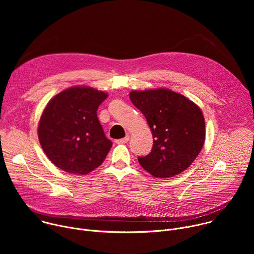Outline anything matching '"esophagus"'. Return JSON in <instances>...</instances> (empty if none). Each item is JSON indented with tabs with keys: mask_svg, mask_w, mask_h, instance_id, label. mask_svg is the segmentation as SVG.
Instances as JSON below:
<instances>
[{
	"mask_svg": "<svg viewBox=\"0 0 254 254\" xmlns=\"http://www.w3.org/2000/svg\"><path fill=\"white\" fill-rule=\"evenodd\" d=\"M128 139H129V135L127 134V135H126V136H125V137H123V138L117 139V140H116V142H117V143H126V142H127V141H128Z\"/></svg>",
	"mask_w": 254,
	"mask_h": 254,
	"instance_id": "1",
	"label": "esophagus"
}]
</instances>
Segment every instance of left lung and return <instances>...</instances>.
Here are the masks:
<instances>
[{"label": "left lung", "mask_w": 254, "mask_h": 254, "mask_svg": "<svg viewBox=\"0 0 254 254\" xmlns=\"http://www.w3.org/2000/svg\"><path fill=\"white\" fill-rule=\"evenodd\" d=\"M153 133L152 152L139 165L156 178H171L195 161L205 141V121L198 105L182 94L159 88L129 93Z\"/></svg>", "instance_id": "1"}]
</instances>
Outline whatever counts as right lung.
Instances as JSON below:
<instances>
[{
  "instance_id": "add662e5",
  "label": "right lung",
  "mask_w": 254,
  "mask_h": 254,
  "mask_svg": "<svg viewBox=\"0 0 254 254\" xmlns=\"http://www.w3.org/2000/svg\"><path fill=\"white\" fill-rule=\"evenodd\" d=\"M106 97L103 91L74 86L48 102L39 122L38 137L44 153L57 168L85 175L102 164L113 146L96 113Z\"/></svg>"
}]
</instances>
